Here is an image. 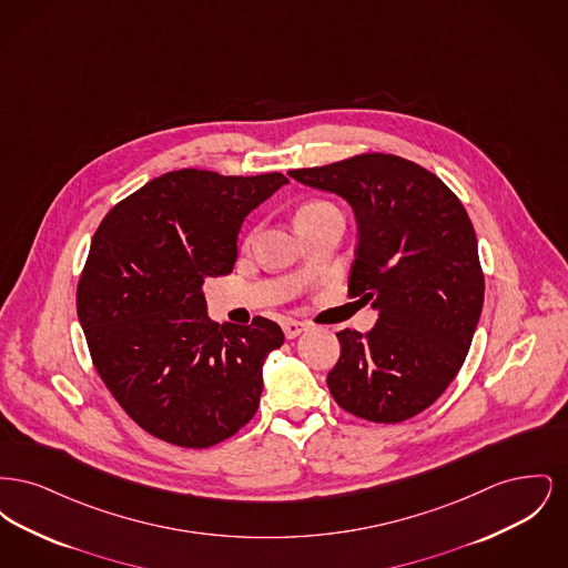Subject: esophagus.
<instances>
[{
    "mask_svg": "<svg viewBox=\"0 0 568 568\" xmlns=\"http://www.w3.org/2000/svg\"><path fill=\"white\" fill-rule=\"evenodd\" d=\"M304 329H306V324L296 322V320H287V322L283 324V332H285V336H287L290 341H292V338H296V336H300Z\"/></svg>",
    "mask_w": 568,
    "mask_h": 568,
    "instance_id": "esophagus-1",
    "label": "esophagus"
}]
</instances>
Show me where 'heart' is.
Returning a JSON list of instances; mask_svg holds the SVG:
<instances>
[{"instance_id": "obj_1", "label": "heart", "mask_w": 568, "mask_h": 568, "mask_svg": "<svg viewBox=\"0 0 568 568\" xmlns=\"http://www.w3.org/2000/svg\"><path fill=\"white\" fill-rule=\"evenodd\" d=\"M334 206L329 204V202H322V200H315V202H306L304 206H300L296 213V223L297 221H304V219H311V216L320 215V213H325V211H332ZM253 236H255V232H248L246 236H244V244L251 243L253 241Z\"/></svg>"}]
</instances>
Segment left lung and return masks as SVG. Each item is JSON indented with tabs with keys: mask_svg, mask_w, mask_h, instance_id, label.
<instances>
[{
	"mask_svg": "<svg viewBox=\"0 0 568 568\" xmlns=\"http://www.w3.org/2000/svg\"><path fill=\"white\" fill-rule=\"evenodd\" d=\"M290 176L349 202V296L378 311L371 332L336 334L329 394L362 419L405 422L456 378L479 324L486 283L473 223L438 176L396 155L364 153Z\"/></svg>",
	"mask_w": 568,
	"mask_h": 568,
	"instance_id": "obj_1",
	"label": "left lung"
}]
</instances>
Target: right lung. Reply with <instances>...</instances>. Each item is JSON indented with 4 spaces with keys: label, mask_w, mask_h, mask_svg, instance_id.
<instances>
[{
    "label": "right lung",
    "mask_w": 568,
    "mask_h": 568,
    "mask_svg": "<svg viewBox=\"0 0 568 568\" xmlns=\"http://www.w3.org/2000/svg\"><path fill=\"white\" fill-rule=\"evenodd\" d=\"M290 183L281 172H168L121 200L93 234L77 290L91 359L135 424L204 449L251 422L278 325L211 322L204 281L230 274L244 216Z\"/></svg>",
    "instance_id": "obj_1"
}]
</instances>
